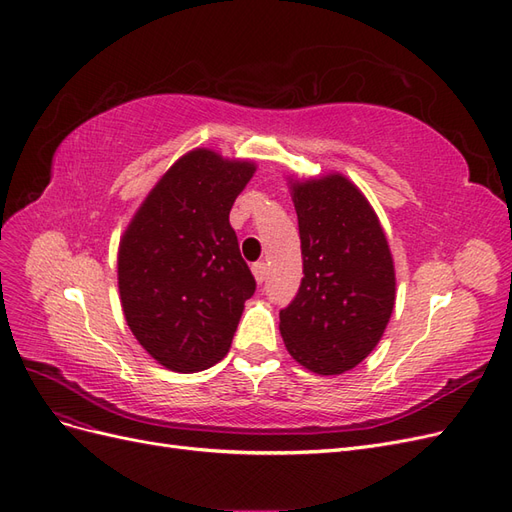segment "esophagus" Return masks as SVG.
Segmentation results:
<instances>
[{
    "label": "esophagus",
    "instance_id": "34e87169",
    "mask_svg": "<svg viewBox=\"0 0 512 512\" xmlns=\"http://www.w3.org/2000/svg\"><path fill=\"white\" fill-rule=\"evenodd\" d=\"M252 273H254V280L258 284H262L267 280V265L265 262H256V265H252Z\"/></svg>",
    "mask_w": 512,
    "mask_h": 512
}]
</instances>
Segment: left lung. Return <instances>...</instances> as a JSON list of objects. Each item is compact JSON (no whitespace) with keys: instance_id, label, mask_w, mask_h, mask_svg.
<instances>
[{"instance_id":"left-lung-1","label":"left lung","mask_w":512,"mask_h":512,"mask_svg":"<svg viewBox=\"0 0 512 512\" xmlns=\"http://www.w3.org/2000/svg\"><path fill=\"white\" fill-rule=\"evenodd\" d=\"M303 280L280 312L286 350L320 376L359 365L378 346L395 307V265L374 207L339 173L290 179Z\"/></svg>"}]
</instances>
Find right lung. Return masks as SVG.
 Listing matches in <instances>:
<instances>
[{
  "label": "right lung",
  "mask_w": 512,
  "mask_h": 512,
  "mask_svg": "<svg viewBox=\"0 0 512 512\" xmlns=\"http://www.w3.org/2000/svg\"><path fill=\"white\" fill-rule=\"evenodd\" d=\"M250 160L192 149L143 200L119 241L117 280L134 337L166 369L222 361L256 280L228 222Z\"/></svg>",
  "instance_id": "right-lung-1"
}]
</instances>
